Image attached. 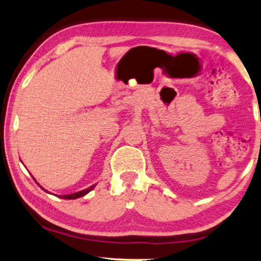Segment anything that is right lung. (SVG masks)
Listing matches in <instances>:
<instances>
[{
	"label": "right lung",
	"instance_id": "1",
	"mask_svg": "<svg viewBox=\"0 0 261 261\" xmlns=\"http://www.w3.org/2000/svg\"><path fill=\"white\" fill-rule=\"evenodd\" d=\"M40 186V185H39ZM41 187V186H40ZM95 187V185H93V186H90V187H88V188H86V190H84V191H80V192H76V193H71V194H66V195H59V198H61V199H69V200H71V199H77V198H81V196H84V195H86L87 193H89L90 191L93 190V188ZM42 188V190H44L43 187H41ZM46 191V190H44ZM47 192V191H46Z\"/></svg>",
	"mask_w": 261,
	"mask_h": 261
}]
</instances>
